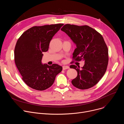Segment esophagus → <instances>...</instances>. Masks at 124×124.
Here are the masks:
<instances>
[{"label": "esophagus", "mask_w": 124, "mask_h": 124, "mask_svg": "<svg viewBox=\"0 0 124 124\" xmlns=\"http://www.w3.org/2000/svg\"><path fill=\"white\" fill-rule=\"evenodd\" d=\"M68 69H69V67L68 66H63V70Z\"/></svg>", "instance_id": "34e87169"}]
</instances>
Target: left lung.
Here are the masks:
<instances>
[{
  "label": "left lung",
  "mask_w": 124,
  "mask_h": 124,
  "mask_svg": "<svg viewBox=\"0 0 124 124\" xmlns=\"http://www.w3.org/2000/svg\"><path fill=\"white\" fill-rule=\"evenodd\" d=\"M61 30L76 45L73 59L84 61L81 69L75 65L70 66L78 72L77 77L72 81V84L82 90L92 87L103 76L108 65V50L102 36L88 25L67 24Z\"/></svg>",
  "instance_id": "left-lung-1"
}]
</instances>
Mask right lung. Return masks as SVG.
Instances as JSON below:
<instances>
[{"mask_svg":"<svg viewBox=\"0 0 124 124\" xmlns=\"http://www.w3.org/2000/svg\"><path fill=\"white\" fill-rule=\"evenodd\" d=\"M64 24L33 26L25 31L17 41L14 57L23 81L34 89L43 91L54 83L62 67L43 64V52H46L51 40Z\"/></svg>","mask_w":124,"mask_h":124,"instance_id":"right-lung-1","label":"right lung"}]
</instances>
